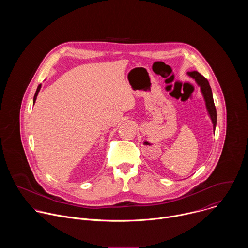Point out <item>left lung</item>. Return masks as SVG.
I'll return each mask as SVG.
<instances>
[{"label":"left lung","instance_id":"1","mask_svg":"<svg viewBox=\"0 0 248 248\" xmlns=\"http://www.w3.org/2000/svg\"><path fill=\"white\" fill-rule=\"evenodd\" d=\"M187 76L193 78L195 82L198 84V86L200 87L202 96L205 101L208 116L210 117L212 124H213V129L215 131L216 124H217V112H216V107L213 100V94H212V89L210 87V84L208 80L203 76H201L198 72H189L187 73Z\"/></svg>","mask_w":248,"mask_h":248}]
</instances>
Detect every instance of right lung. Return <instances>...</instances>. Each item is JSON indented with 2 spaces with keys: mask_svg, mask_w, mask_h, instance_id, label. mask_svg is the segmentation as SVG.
Listing matches in <instances>:
<instances>
[{
  "mask_svg": "<svg viewBox=\"0 0 248 248\" xmlns=\"http://www.w3.org/2000/svg\"><path fill=\"white\" fill-rule=\"evenodd\" d=\"M41 84H39L38 85V87H37V90H36V92H35V95H34V98H33V105L35 104V101H36V99H37V95H38V93H39V91H40V89H41Z\"/></svg>",
  "mask_w": 248,
  "mask_h": 248,
  "instance_id": "add662e5",
  "label": "right lung"
}]
</instances>
